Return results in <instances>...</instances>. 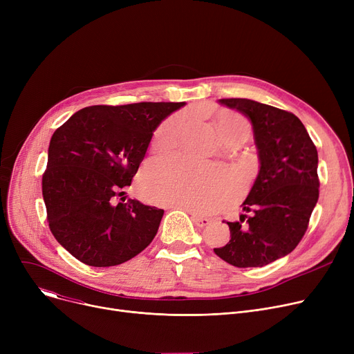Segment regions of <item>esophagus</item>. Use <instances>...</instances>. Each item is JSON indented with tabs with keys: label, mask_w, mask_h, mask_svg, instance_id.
Wrapping results in <instances>:
<instances>
[{
	"label": "esophagus",
	"mask_w": 354,
	"mask_h": 354,
	"mask_svg": "<svg viewBox=\"0 0 354 354\" xmlns=\"http://www.w3.org/2000/svg\"><path fill=\"white\" fill-rule=\"evenodd\" d=\"M169 208H179V209H185V211H187V212H189V214H191V218H192V221L195 222V225H198V227H201V228L207 227V225L209 224V222H211V219H209V218H203V216H199V215L194 214L191 209L185 208V207H180V205H175V203H172V205H169Z\"/></svg>",
	"instance_id": "esophagus-1"
}]
</instances>
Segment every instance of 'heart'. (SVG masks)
<instances>
[{"label": "heart", "mask_w": 354, "mask_h": 354, "mask_svg": "<svg viewBox=\"0 0 354 354\" xmlns=\"http://www.w3.org/2000/svg\"><path fill=\"white\" fill-rule=\"evenodd\" d=\"M183 127L180 116L166 120L155 133L153 151L156 153L172 149ZM218 133L250 132L248 123L236 116L225 118L218 123ZM152 195L165 203H175L194 212L203 214L215 209L234 189V178L230 172L212 166H192L180 160H167L149 179Z\"/></svg>", "instance_id": "b5f03b06"}]
</instances>
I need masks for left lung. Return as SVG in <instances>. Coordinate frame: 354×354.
Masks as SVG:
<instances>
[{
	"label": "left lung",
	"instance_id": "1",
	"mask_svg": "<svg viewBox=\"0 0 354 354\" xmlns=\"http://www.w3.org/2000/svg\"><path fill=\"white\" fill-rule=\"evenodd\" d=\"M252 124L259 171L231 239L214 252L238 268L264 267L288 255L307 231L319 199V155L301 120L250 99H219Z\"/></svg>",
	"mask_w": 354,
	"mask_h": 354
}]
</instances>
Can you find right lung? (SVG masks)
I'll list each match as a JSON object with an SVG mask.
<instances>
[{
  "instance_id": "right-lung-1",
  "label": "right lung",
  "mask_w": 354,
  "mask_h": 354,
  "mask_svg": "<svg viewBox=\"0 0 354 354\" xmlns=\"http://www.w3.org/2000/svg\"><path fill=\"white\" fill-rule=\"evenodd\" d=\"M185 104L90 106L53 133L43 175L48 227L79 261L119 266L152 243L163 209L118 196L132 183L156 127Z\"/></svg>"
}]
</instances>
